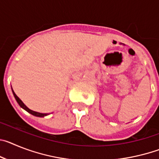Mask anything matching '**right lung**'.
Instances as JSON below:
<instances>
[{"instance_id":"obj_1","label":"right lung","mask_w":159,"mask_h":159,"mask_svg":"<svg viewBox=\"0 0 159 159\" xmlns=\"http://www.w3.org/2000/svg\"><path fill=\"white\" fill-rule=\"evenodd\" d=\"M12 93H13L14 97H15V99H16V102H18V104L20 105V107L23 108L24 110H25V111H26L29 112V113L32 114V116H36V117H44V116H48V115H49V114H48V113H40V112L34 111H32V110H31V109H29V108L28 107L26 106V105H25V103H24V102H22L21 100H20V99L19 97H18L17 95H16V94H15V92H13V90H12Z\"/></svg>"}]
</instances>
